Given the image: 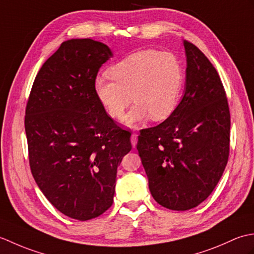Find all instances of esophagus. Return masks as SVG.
Here are the masks:
<instances>
[{
    "label": "esophagus",
    "mask_w": 254,
    "mask_h": 254,
    "mask_svg": "<svg viewBox=\"0 0 254 254\" xmlns=\"http://www.w3.org/2000/svg\"><path fill=\"white\" fill-rule=\"evenodd\" d=\"M131 143H132V146H133V147L136 146V143H137V134H136V133H132V135H131Z\"/></svg>",
    "instance_id": "obj_1"
}]
</instances>
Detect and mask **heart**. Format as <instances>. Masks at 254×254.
I'll return each mask as SVG.
<instances>
[{"label": "heart", "instance_id": "1", "mask_svg": "<svg viewBox=\"0 0 254 254\" xmlns=\"http://www.w3.org/2000/svg\"><path fill=\"white\" fill-rule=\"evenodd\" d=\"M109 73L111 77L96 78V97L113 119L123 116L132 98L135 105L123 120L127 126H135L148 116L155 121L164 120L179 105L185 71L174 53L137 51L112 65Z\"/></svg>", "mask_w": 254, "mask_h": 254}]
</instances>
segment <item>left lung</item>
I'll return each instance as SVG.
<instances>
[{"instance_id": "8db88e82", "label": "left lung", "mask_w": 254, "mask_h": 254, "mask_svg": "<svg viewBox=\"0 0 254 254\" xmlns=\"http://www.w3.org/2000/svg\"><path fill=\"white\" fill-rule=\"evenodd\" d=\"M186 90L166 120L144 128L136 148L155 201L172 210L196 207L223 176L229 157L230 113L216 68L190 41Z\"/></svg>"}]
</instances>
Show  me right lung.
<instances>
[{"mask_svg":"<svg viewBox=\"0 0 254 254\" xmlns=\"http://www.w3.org/2000/svg\"><path fill=\"white\" fill-rule=\"evenodd\" d=\"M109 47L71 39L44 63L26 106L32 177L53 206L77 220L98 217L113 202L117 168L131 134L107 115L94 84Z\"/></svg>","mask_w":254,"mask_h":254,"instance_id":"1","label":"right lung"}]
</instances>
